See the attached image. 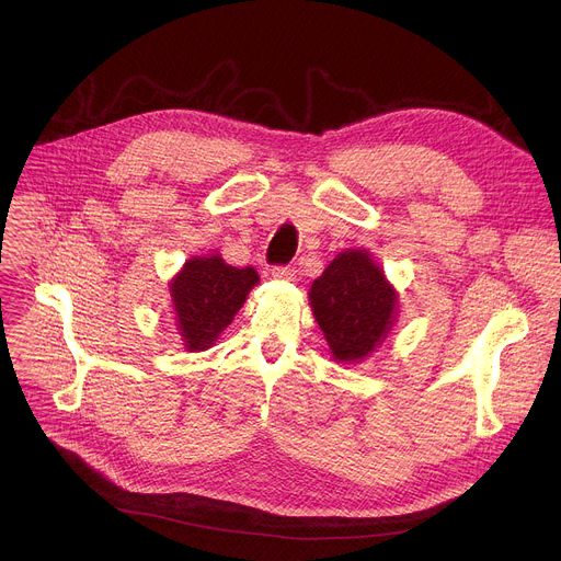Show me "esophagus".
<instances>
[{
    "instance_id": "esophagus-1",
    "label": "esophagus",
    "mask_w": 561,
    "mask_h": 561,
    "mask_svg": "<svg viewBox=\"0 0 561 561\" xmlns=\"http://www.w3.org/2000/svg\"><path fill=\"white\" fill-rule=\"evenodd\" d=\"M271 275L275 279H295L297 277V271L293 266H273L271 268Z\"/></svg>"
}]
</instances>
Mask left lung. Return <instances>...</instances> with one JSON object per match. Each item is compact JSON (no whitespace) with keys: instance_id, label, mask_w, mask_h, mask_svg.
Masks as SVG:
<instances>
[{"instance_id":"left-lung-1","label":"left lung","mask_w":561,"mask_h":561,"mask_svg":"<svg viewBox=\"0 0 561 561\" xmlns=\"http://www.w3.org/2000/svg\"><path fill=\"white\" fill-rule=\"evenodd\" d=\"M310 306L337 362H362L394 324L397 295L364 251L337 255L310 286Z\"/></svg>"}]
</instances>
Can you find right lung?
Instances as JSON below:
<instances>
[{
    "label": "right lung",
    "instance_id": "right-lung-1",
    "mask_svg": "<svg viewBox=\"0 0 561 561\" xmlns=\"http://www.w3.org/2000/svg\"><path fill=\"white\" fill-rule=\"evenodd\" d=\"M257 273L224 264L221 257H193L171 284L178 329L188 351L208 348L242 308Z\"/></svg>",
    "mask_w": 561,
    "mask_h": 561
}]
</instances>
